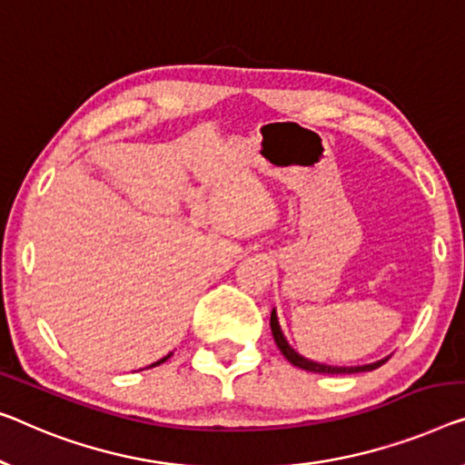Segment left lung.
Here are the masks:
<instances>
[{"label":"left lung","instance_id":"8db88e82","mask_svg":"<svg viewBox=\"0 0 465 465\" xmlns=\"http://www.w3.org/2000/svg\"><path fill=\"white\" fill-rule=\"evenodd\" d=\"M269 323H272V334H273V341L277 344V349L282 351V355L286 357L290 363L301 367V370H307V371H313V373H359V371L378 370L380 365L388 361V357H384V359H380V361H373V363H367V365H351V367H346V365H342V367L341 365H325V363L311 361V359L299 355V352H296L292 346L288 344L286 336H283V331L280 328V322H277L275 309L272 311V322H269Z\"/></svg>","mask_w":465,"mask_h":465}]
</instances>
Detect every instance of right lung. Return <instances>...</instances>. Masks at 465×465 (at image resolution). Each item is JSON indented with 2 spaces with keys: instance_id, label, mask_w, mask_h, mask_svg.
Listing matches in <instances>:
<instances>
[{
  "instance_id": "add662e5",
  "label": "right lung",
  "mask_w": 465,
  "mask_h": 465,
  "mask_svg": "<svg viewBox=\"0 0 465 465\" xmlns=\"http://www.w3.org/2000/svg\"><path fill=\"white\" fill-rule=\"evenodd\" d=\"M171 355H173V352H169V355H166V357H163V359H161V361H156V363H152V365H150V367H156V365H161V363H164V361H166V359H169V357H171Z\"/></svg>"
}]
</instances>
